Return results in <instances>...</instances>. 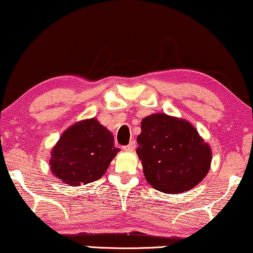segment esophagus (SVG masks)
<instances>
[{
	"label": "esophagus",
	"mask_w": 253,
	"mask_h": 253,
	"mask_svg": "<svg viewBox=\"0 0 253 253\" xmlns=\"http://www.w3.org/2000/svg\"><path fill=\"white\" fill-rule=\"evenodd\" d=\"M123 149H124V150H127V151L135 150V149H136V142L135 141H131L127 145L123 146Z\"/></svg>",
	"instance_id": "1"
}]
</instances>
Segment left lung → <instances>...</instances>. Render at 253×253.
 <instances>
[{
    "mask_svg": "<svg viewBox=\"0 0 253 253\" xmlns=\"http://www.w3.org/2000/svg\"><path fill=\"white\" fill-rule=\"evenodd\" d=\"M137 154L145 178L165 193L188 191L207 176L211 150L189 122L165 114L142 121Z\"/></svg>",
    "mask_w": 253,
    "mask_h": 253,
    "instance_id": "1",
    "label": "left lung"
}]
</instances>
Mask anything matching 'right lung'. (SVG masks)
Here are the masks:
<instances>
[{"instance_id":"right-lung-1","label":"right lung","mask_w":253,"mask_h":253,"mask_svg":"<svg viewBox=\"0 0 253 253\" xmlns=\"http://www.w3.org/2000/svg\"><path fill=\"white\" fill-rule=\"evenodd\" d=\"M118 151L112 133L91 118L62 133L49 163L52 173L62 182L82 185L101 178Z\"/></svg>"}]
</instances>
